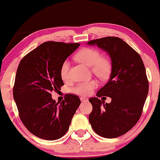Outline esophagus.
I'll return each instance as SVG.
<instances>
[{
	"instance_id": "obj_1",
	"label": "esophagus",
	"mask_w": 160,
	"mask_h": 160,
	"mask_svg": "<svg viewBox=\"0 0 160 160\" xmlns=\"http://www.w3.org/2000/svg\"><path fill=\"white\" fill-rule=\"evenodd\" d=\"M80 101H83V102H87V101H88V99L84 97H80Z\"/></svg>"
}]
</instances>
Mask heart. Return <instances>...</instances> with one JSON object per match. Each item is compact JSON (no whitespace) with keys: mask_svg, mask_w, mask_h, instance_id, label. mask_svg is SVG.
<instances>
[{"mask_svg":"<svg viewBox=\"0 0 160 160\" xmlns=\"http://www.w3.org/2000/svg\"><path fill=\"white\" fill-rule=\"evenodd\" d=\"M74 59L78 62L90 67V70L97 77L101 80H108L112 71V63L111 59L107 56H101L99 50L94 48L86 47L79 50L74 56ZM68 61H64L60 68V77L63 80L69 78ZM98 82L95 80L80 82L72 88V92L77 94L87 96L92 90L97 88Z\"/></svg>","mask_w":160,"mask_h":160,"instance_id":"obj_1","label":"heart"}]
</instances>
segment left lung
<instances>
[{
	"label": "left lung",
	"mask_w": 160,
	"mask_h": 160,
	"mask_svg": "<svg viewBox=\"0 0 160 160\" xmlns=\"http://www.w3.org/2000/svg\"><path fill=\"white\" fill-rule=\"evenodd\" d=\"M107 52L112 63L108 82L91 98L89 122L92 128L104 138H117L132 129L139 120L149 91V81L142 59L125 41L118 37L91 40ZM110 96L108 104L98 97Z\"/></svg>",
	"instance_id": "1"
}]
</instances>
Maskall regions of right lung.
I'll list each match as a JSON object with an SVG mask.
<instances>
[{
    "instance_id": "right-lung-1",
    "label": "right lung",
    "mask_w": 160,
    "mask_h": 160,
    "mask_svg": "<svg viewBox=\"0 0 160 160\" xmlns=\"http://www.w3.org/2000/svg\"><path fill=\"white\" fill-rule=\"evenodd\" d=\"M79 46V43L46 42L19 63L13 96L22 123L38 138L56 140L63 136L80 106L77 95L67 94L56 103L51 94L64 85L61 66Z\"/></svg>"
}]
</instances>
